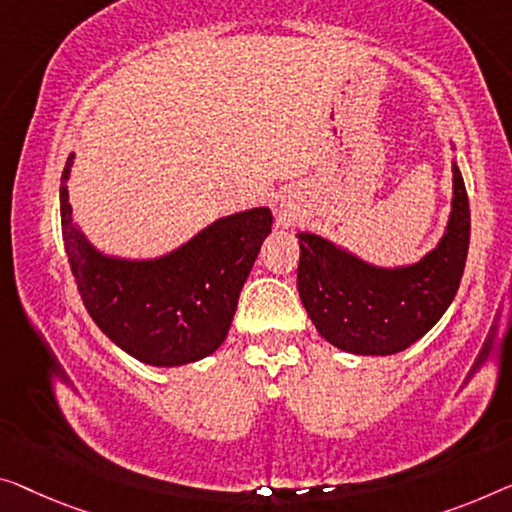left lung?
Returning <instances> with one entry per match:
<instances>
[{
	"mask_svg": "<svg viewBox=\"0 0 512 512\" xmlns=\"http://www.w3.org/2000/svg\"><path fill=\"white\" fill-rule=\"evenodd\" d=\"M471 213L453 165V211L430 255L407 269H377L331 241L299 234L296 285L312 324L352 354H398L432 329L455 299L469 253Z\"/></svg>",
	"mask_w": 512,
	"mask_h": 512,
	"instance_id": "obj_1",
	"label": "left lung"
}]
</instances>
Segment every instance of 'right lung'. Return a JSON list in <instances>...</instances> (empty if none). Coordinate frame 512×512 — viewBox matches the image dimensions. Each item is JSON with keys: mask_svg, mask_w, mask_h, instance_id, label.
<instances>
[{"mask_svg": "<svg viewBox=\"0 0 512 512\" xmlns=\"http://www.w3.org/2000/svg\"><path fill=\"white\" fill-rule=\"evenodd\" d=\"M61 172V234L75 285L98 329L137 361L183 365L223 345L262 241L269 209L220 218L186 246L154 262L112 259L91 248L73 225L68 172Z\"/></svg>", "mask_w": 512, "mask_h": 512, "instance_id": "right-lung-1", "label": "right lung"}]
</instances>
